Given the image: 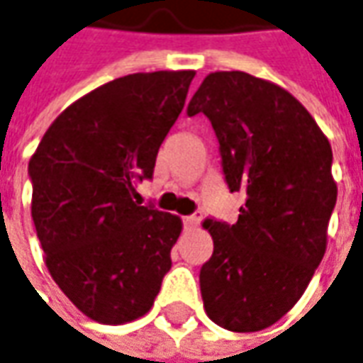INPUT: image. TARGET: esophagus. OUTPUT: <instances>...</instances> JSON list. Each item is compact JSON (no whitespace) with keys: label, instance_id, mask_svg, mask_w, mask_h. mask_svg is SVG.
Segmentation results:
<instances>
[{"label":"esophagus","instance_id":"obj_1","mask_svg":"<svg viewBox=\"0 0 363 363\" xmlns=\"http://www.w3.org/2000/svg\"><path fill=\"white\" fill-rule=\"evenodd\" d=\"M201 211H196V213H191V216H186L184 218V225L186 228H196V225H199V221H201Z\"/></svg>","mask_w":363,"mask_h":363}]
</instances>
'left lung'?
I'll return each mask as SVG.
<instances>
[{
	"label": "left lung",
	"mask_w": 363,
	"mask_h": 363,
	"mask_svg": "<svg viewBox=\"0 0 363 363\" xmlns=\"http://www.w3.org/2000/svg\"><path fill=\"white\" fill-rule=\"evenodd\" d=\"M196 113L211 121L230 191L245 194L233 225L203 221V308L230 332H259L296 306L325 254L332 145L289 91L244 72L208 75L187 106Z\"/></svg>",
	"instance_id": "obj_1"
}]
</instances>
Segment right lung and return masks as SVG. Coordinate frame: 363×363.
<instances>
[{
    "instance_id": "1",
    "label": "right lung",
    "mask_w": 363,
    "mask_h": 363,
    "mask_svg": "<svg viewBox=\"0 0 363 363\" xmlns=\"http://www.w3.org/2000/svg\"><path fill=\"white\" fill-rule=\"evenodd\" d=\"M196 72L118 77L63 109L29 160L31 218L53 281L99 323L150 312L182 220L133 201Z\"/></svg>"
}]
</instances>
